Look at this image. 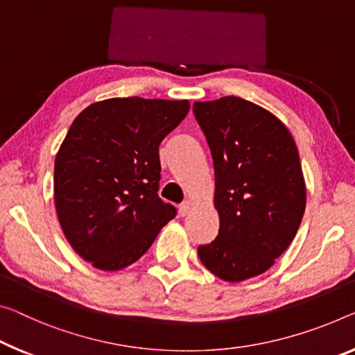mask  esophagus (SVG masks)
Segmentation results:
<instances>
[{
	"mask_svg": "<svg viewBox=\"0 0 355 355\" xmlns=\"http://www.w3.org/2000/svg\"><path fill=\"white\" fill-rule=\"evenodd\" d=\"M192 203H190V201H185V203H182L181 206H179V214H181L182 217L184 216H187L190 211H192Z\"/></svg>",
	"mask_w": 355,
	"mask_h": 355,
	"instance_id": "esophagus-1",
	"label": "esophagus"
}]
</instances>
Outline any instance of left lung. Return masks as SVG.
<instances>
[{
  "label": "left lung",
  "mask_w": 355,
  "mask_h": 355,
  "mask_svg": "<svg viewBox=\"0 0 355 355\" xmlns=\"http://www.w3.org/2000/svg\"><path fill=\"white\" fill-rule=\"evenodd\" d=\"M214 162L219 234L198 248L201 263L225 282L270 270L295 238L306 184L293 136L268 109L239 96L195 101Z\"/></svg>",
  "instance_id": "obj_1"
}]
</instances>
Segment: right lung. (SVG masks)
Instances as JSON below:
<instances>
[{
    "label": "right lung",
    "mask_w": 355,
    "mask_h": 355,
    "mask_svg": "<svg viewBox=\"0 0 355 355\" xmlns=\"http://www.w3.org/2000/svg\"><path fill=\"white\" fill-rule=\"evenodd\" d=\"M189 109V100L109 98L74 119L55 157L53 196L68 243L94 268H127L176 217L157 193L159 146Z\"/></svg>",
    "instance_id": "obj_1"
}]
</instances>
